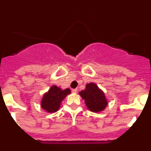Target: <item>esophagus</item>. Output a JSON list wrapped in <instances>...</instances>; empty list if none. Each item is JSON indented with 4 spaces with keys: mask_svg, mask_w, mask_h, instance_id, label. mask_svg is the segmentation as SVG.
I'll return each instance as SVG.
<instances>
[{
    "mask_svg": "<svg viewBox=\"0 0 151 151\" xmlns=\"http://www.w3.org/2000/svg\"><path fill=\"white\" fill-rule=\"evenodd\" d=\"M77 91H78V89H77V88L73 89V90H72V92H73V93H76Z\"/></svg>",
    "mask_w": 151,
    "mask_h": 151,
    "instance_id": "esophagus-1",
    "label": "esophagus"
}]
</instances>
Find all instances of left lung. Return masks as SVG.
<instances>
[{
	"mask_svg": "<svg viewBox=\"0 0 151 151\" xmlns=\"http://www.w3.org/2000/svg\"><path fill=\"white\" fill-rule=\"evenodd\" d=\"M78 94L85 101L88 109L91 112L98 113L103 111L108 105L104 92L95 83L91 82L87 84L85 90L81 91Z\"/></svg>",
	"mask_w": 151,
	"mask_h": 151,
	"instance_id": "1",
	"label": "left lung"
}]
</instances>
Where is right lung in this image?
Instances as JSON below:
<instances>
[{
	"mask_svg": "<svg viewBox=\"0 0 151 151\" xmlns=\"http://www.w3.org/2000/svg\"><path fill=\"white\" fill-rule=\"evenodd\" d=\"M70 93L69 88L63 90L61 88L53 85L48 91L44 94L41 101V108L47 113H55L60 109L63 99Z\"/></svg>",
	"mask_w": 151,
	"mask_h": 151,
	"instance_id": "add662e5",
	"label": "right lung"
}]
</instances>
